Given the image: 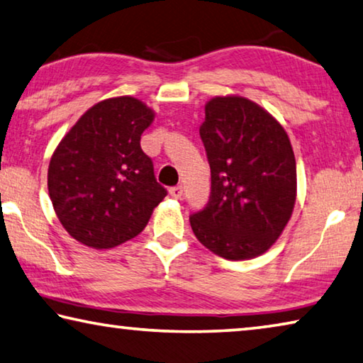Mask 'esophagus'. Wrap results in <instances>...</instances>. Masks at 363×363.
<instances>
[{"instance_id":"esophagus-1","label":"esophagus","mask_w":363,"mask_h":363,"mask_svg":"<svg viewBox=\"0 0 363 363\" xmlns=\"http://www.w3.org/2000/svg\"><path fill=\"white\" fill-rule=\"evenodd\" d=\"M182 186H176V187H171L169 189V194H171V197H174V199H181L182 197Z\"/></svg>"}]
</instances>
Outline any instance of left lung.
<instances>
[{
	"mask_svg": "<svg viewBox=\"0 0 363 363\" xmlns=\"http://www.w3.org/2000/svg\"><path fill=\"white\" fill-rule=\"evenodd\" d=\"M200 137L211 192L205 208L189 218L195 238L226 260L264 254L291 220L297 195L284 128L255 101L226 95L206 101Z\"/></svg>",
	"mask_w": 363,
	"mask_h": 363,
	"instance_id": "obj_1",
	"label": "left lung"
}]
</instances>
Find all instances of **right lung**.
<instances>
[{"label":"right lung","instance_id":"obj_1","mask_svg":"<svg viewBox=\"0 0 363 363\" xmlns=\"http://www.w3.org/2000/svg\"><path fill=\"white\" fill-rule=\"evenodd\" d=\"M155 111L134 96L99 101L57 143L48 166V192L71 238L91 249H113L143 231L166 189L155 179L140 135Z\"/></svg>","mask_w":363,"mask_h":363}]
</instances>
